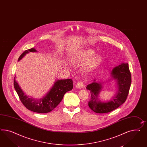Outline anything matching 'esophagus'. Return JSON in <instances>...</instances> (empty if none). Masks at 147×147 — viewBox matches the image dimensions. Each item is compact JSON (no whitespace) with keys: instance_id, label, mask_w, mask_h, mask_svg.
Returning a JSON list of instances; mask_svg holds the SVG:
<instances>
[{"instance_id":"1","label":"esophagus","mask_w":147,"mask_h":147,"mask_svg":"<svg viewBox=\"0 0 147 147\" xmlns=\"http://www.w3.org/2000/svg\"><path fill=\"white\" fill-rule=\"evenodd\" d=\"M76 87L77 88H82L84 87V83L82 82H79L76 85Z\"/></svg>"}]
</instances>
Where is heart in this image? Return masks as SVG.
Listing matches in <instances>:
<instances>
[{
  "instance_id": "obj_1",
  "label": "heart",
  "mask_w": 147,
  "mask_h": 147,
  "mask_svg": "<svg viewBox=\"0 0 147 147\" xmlns=\"http://www.w3.org/2000/svg\"><path fill=\"white\" fill-rule=\"evenodd\" d=\"M96 53V51L92 49L86 48L80 51L76 55V59L80 62L87 61L84 66L85 70L90 71L98 67L102 61L100 55Z\"/></svg>"
}]
</instances>
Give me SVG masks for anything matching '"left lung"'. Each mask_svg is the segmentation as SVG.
I'll return each instance as SVG.
<instances>
[{"label":"left lung","mask_w":147,"mask_h":147,"mask_svg":"<svg viewBox=\"0 0 147 147\" xmlns=\"http://www.w3.org/2000/svg\"><path fill=\"white\" fill-rule=\"evenodd\" d=\"M115 80L117 91L109 101H101L99 93L102 88V82H96V80L88 84L86 88L90 91L91 98L88 101L89 107L96 113H106L117 109L126 100L130 88L131 78L128 64L122 63L114 67L111 72L109 80Z\"/></svg>","instance_id":"8db88e82"}]
</instances>
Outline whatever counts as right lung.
Here are the masks:
<instances>
[{
    "label": "right lung",
    "instance_id": "right-lung-1",
    "mask_svg": "<svg viewBox=\"0 0 147 147\" xmlns=\"http://www.w3.org/2000/svg\"><path fill=\"white\" fill-rule=\"evenodd\" d=\"M34 48L25 51L18 59V61L30 52H37ZM14 78V86L21 102L28 109L38 113L50 112L59 105L63 99L65 93L73 88L72 80L71 79L57 80L45 96L40 99H36L26 95L20 86Z\"/></svg>",
    "mask_w": 147,
    "mask_h": 147
}]
</instances>
